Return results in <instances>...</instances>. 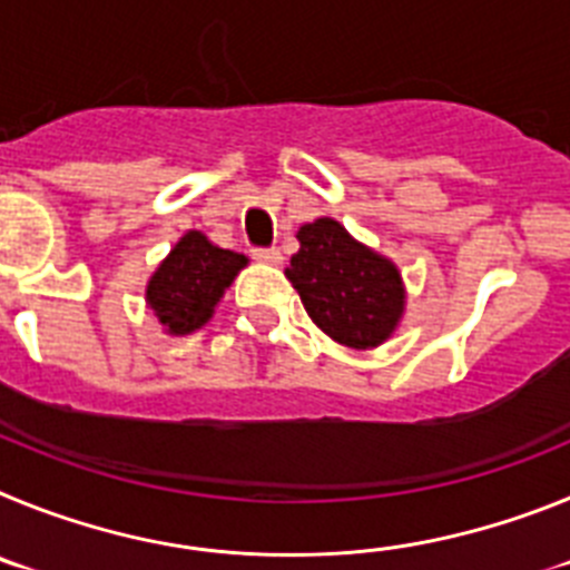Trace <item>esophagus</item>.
Returning <instances> with one entry per match:
<instances>
[{"mask_svg": "<svg viewBox=\"0 0 570 570\" xmlns=\"http://www.w3.org/2000/svg\"><path fill=\"white\" fill-rule=\"evenodd\" d=\"M250 256H254L256 262H265V265H279L282 262V254L276 248H254Z\"/></svg>", "mask_w": 570, "mask_h": 570, "instance_id": "1", "label": "esophagus"}]
</instances>
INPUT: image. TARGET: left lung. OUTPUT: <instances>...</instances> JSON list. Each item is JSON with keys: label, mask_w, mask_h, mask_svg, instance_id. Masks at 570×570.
I'll return each instance as SVG.
<instances>
[{"label": "left lung", "mask_w": 570, "mask_h": 570, "mask_svg": "<svg viewBox=\"0 0 570 570\" xmlns=\"http://www.w3.org/2000/svg\"><path fill=\"white\" fill-rule=\"evenodd\" d=\"M296 239L299 250L285 276L316 328L356 351L394 334L405 314V285L394 262L356 242L331 216L302 225Z\"/></svg>", "instance_id": "1"}]
</instances>
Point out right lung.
<instances>
[{
  "instance_id": "1",
  "label": "right lung",
  "mask_w": 570,
  "mask_h": 570,
  "mask_svg": "<svg viewBox=\"0 0 570 570\" xmlns=\"http://www.w3.org/2000/svg\"><path fill=\"white\" fill-rule=\"evenodd\" d=\"M245 265V254L219 248L203 230H188L150 276L145 291L148 308L170 336L194 334L214 316V308Z\"/></svg>"
}]
</instances>
